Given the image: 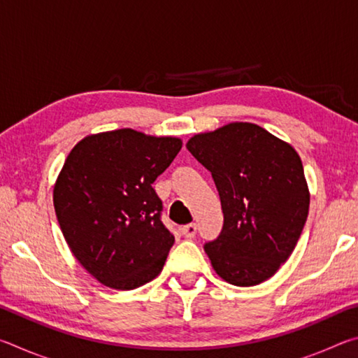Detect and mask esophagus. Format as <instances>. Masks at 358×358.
Masks as SVG:
<instances>
[{
    "mask_svg": "<svg viewBox=\"0 0 358 358\" xmlns=\"http://www.w3.org/2000/svg\"><path fill=\"white\" fill-rule=\"evenodd\" d=\"M181 234H183V237H186V238H194L197 234V226L192 222L186 224V226L181 227Z\"/></svg>",
    "mask_w": 358,
    "mask_h": 358,
    "instance_id": "esophagus-1",
    "label": "esophagus"
}]
</instances>
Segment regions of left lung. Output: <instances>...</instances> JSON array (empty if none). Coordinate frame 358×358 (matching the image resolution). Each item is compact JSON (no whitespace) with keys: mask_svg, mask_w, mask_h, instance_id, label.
Wrapping results in <instances>:
<instances>
[{"mask_svg":"<svg viewBox=\"0 0 358 358\" xmlns=\"http://www.w3.org/2000/svg\"><path fill=\"white\" fill-rule=\"evenodd\" d=\"M186 148L211 173L224 222L203 245L211 265L240 287L273 276L305 226L310 192L296 151L252 123L197 134Z\"/></svg>","mask_w":358,"mask_h":358,"instance_id":"left-lung-1","label":"left lung"}]
</instances>
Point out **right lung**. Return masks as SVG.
Returning a JSON list of instances; mask_svg holds the SVG:
<instances>
[{"mask_svg":"<svg viewBox=\"0 0 358 358\" xmlns=\"http://www.w3.org/2000/svg\"><path fill=\"white\" fill-rule=\"evenodd\" d=\"M180 150L177 137L126 128L85 137L64 161L53 189L57 220L76 259L104 286L136 289L164 266L175 237L151 185Z\"/></svg>","mask_w":358,"mask_h":358,"instance_id":"1","label":"right lung"}]
</instances>
